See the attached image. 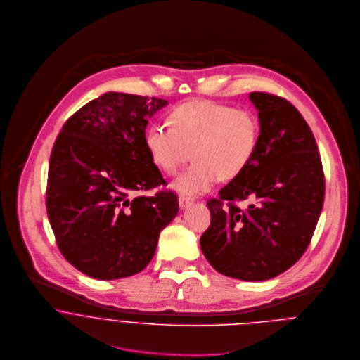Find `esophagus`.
<instances>
[{"label":"esophagus","mask_w":360,"mask_h":360,"mask_svg":"<svg viewBox=\"0 0 360 360\" xmlns=\"http://www.w3.org/2000/svg\"><path fill=\"white\" fill-rule=\"evenodd\" d=\"M193 204V200H190V198H187V197H180L179 198V205H180V208H187V207H190Z\"/></svg>","instance_id":"1"}]
</instances>
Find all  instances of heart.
Instances as JSON below:
<instances>
[{
	"label": "heart",
	"instance_id": "heart-1",
	"mask_svg": "<svg viewBox=\"0 0 360 360\" xmlns=\"http://www.w3.org/2000/svg\"><path fill=\"white\" fill-rule=\"evenodd\" d=\"M169 124L153 122L145 132L152 162L166 174H176L191 158L194 163L172 187L193 198L210 191L221 179L233 180L255 156L261 124L250 109L214 102H187L167 116Z\"/></svg>",
	"mask_w": 360,
	"mask_h": 360
}]
</instances>
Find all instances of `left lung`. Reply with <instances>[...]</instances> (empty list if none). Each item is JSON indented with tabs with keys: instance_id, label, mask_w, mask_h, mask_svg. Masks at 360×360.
Listing matches in <instances>:
<instances>
[{
	"instance_id": "1",
	"label": "left lung",
	"mask_w": 360,
	"mask_h": 360,
	"mask_svg": "<svg viewBox=\"0 0 360 360\" xmlns=\"http://www.w3.org/2000/svg\"><path fill=\"white\" fill-rule=\"evenodd\" d=\"M259 143L248 167L207 202L210 228L200 244L221 274L243 281L271 279L306 251L320 218L326 181L314 135L286 99L251 92ZM250 199L247 209L238 202Z\"/></svg>"
}]
</instances>
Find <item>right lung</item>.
I'll return each instance as SVG.
<instances>
[{"mask_svg":"<svg viewBox=\"0 0 360 360\" xmlns=\"http://www.w3.org/2000/svg\"><path fill=\"white\" fill-rule=\"evenodd\" d=\"M165 99L108 92L61 128L49 163L46 207L65 259L95 279L142 271L179 212L170 190L141 195L166 181L145 148L148 119Z\"/></svg>","mask_w":360,"mask_h":360,"instance_id":"add662e5","label":"right lung"}]
</instances>
